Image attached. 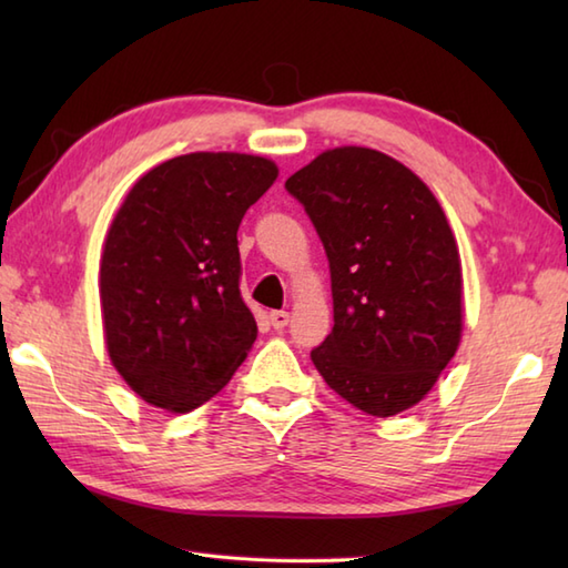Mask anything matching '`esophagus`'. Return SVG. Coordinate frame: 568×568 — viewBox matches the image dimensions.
<instances>
[{
  "mask_svg": "<svg viewBox=\"0 0 568 568\" xmlns=\"http://www.w3.org/2000/svg\"><path fill=\"white\" fill-rule=\"evenodd\" d=\"M268 320H271V324H273V329H285L287 322H291V312L275 310V312H271Z\"/></svg>",
  "mask_w": 568,
  "mask_h": 568,
  "instance_id": "1",
  "label": "esophagus"
}]
</instances>
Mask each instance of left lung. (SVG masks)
<instances>
[{
    "label": "left lung",
    "instance_id": "left-lung-1",
    "mask_svg": "<svg viewBox=\"0 0 568 568\" xmlns=\"http://www.w3.org/2000/svg\"><path fill=\"white\" fill-rule=\"evenodd\" d=\"M327 251L334 327L312 364L373 417L417 405L462 342V261L422 180L361 146L320 153L285 180Z\"/></svg>",
    "mask_w": 568,
    "mask_h": 568
}]
</instances>
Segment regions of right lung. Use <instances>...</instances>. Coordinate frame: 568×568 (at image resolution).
<instances>
[{"label": "right lung", "instance_id": "obj_1", "mask_svg": "<svg viewBox=\"0 0 568 568\" xmlns=\"http://www.w3.org/2000/svg\"><path fill=\"white\" fill-rule=\"evenodd\" d=\"M275 178L261 155L187 153L155 165L119 207L100 263L104 339L149 405H204L256 342L236 232Z\"/></svg>", "mask_w": 568, "mask_h": 568}]
</instances>
